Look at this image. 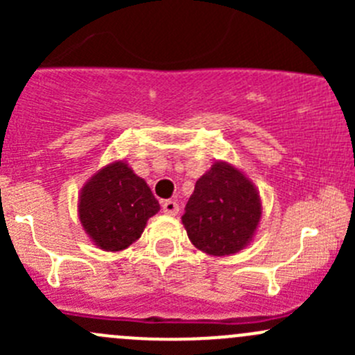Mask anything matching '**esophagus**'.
Returning <instances> with one entry per match:
<instances>
[{"label": "esophagus", "mask_w": 355, "mask_h": 355, "mask_svg": "<svg viewBox=\"0 0 355 355\" xmlns=\"http://www.w3.org/2000/svg\"><path fill=\"white\" fill-rule=\"evenodd\" d=\"M161 206H163L164 213L170 214V216H175V214L178 213V209H180V207H178V204L175 202V200H164Z\"/></svg>", "instance_id": "obj_1"}]
</instances>
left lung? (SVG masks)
Instances as JSON below:
<instances>
[{
    "label": "left lung",
    "mask_w": 355,
    "mask_h": 355,
    "mask_svg": "<svg viewBox=\"0 0 355 355\" xmlns=\"http://www.w3.org/2000/svg\"><path fill=\"white\" fill-rule=\"evenodd\" d=\"M263 214L256 185L227 161H216L196 182L182 216L189 239L209 256H230L252 241Z\"/></svg>",
    "instance_id": "left-lung-1"
}]
</instances>
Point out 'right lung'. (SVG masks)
<instances>
[{
	"mask_svg": "<svg viewBox=\"0 0 355 355\" xmlns=\"http://www.w3.org/2000/svg\"><path fill=\"white\" fill-rule=\"evenodd\" d=\"M159 211L144 178L127 161H113L96 171L78 196V220L87 237L106 252L134 244L148 220Z\"/></svg>",
	"mask_w": 355,
	"mask_h": 355,
	"instance_id": "1",
	"label": "right lung"
}]
</instances>
